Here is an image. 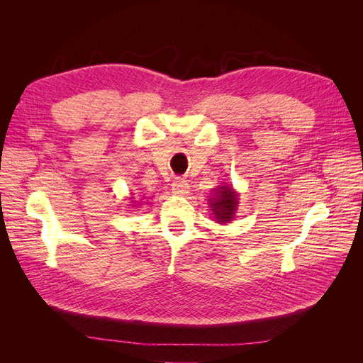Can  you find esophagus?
Listing matches in <instances>:
<instances>
[{"mask_svg": "<svg viewBox=\"0 0 363 363\" xmlns=\"http://www.w3.org/2000/svg\"><path fill=\"white\" fill-rule=\"evenodd\" d=\"M172 191L175 194L184 195V194L189 192V184L184 179H177V180H174V183H172Z\"/></svg>", "mask_w": 363, "mask_h": 363, "instance_id": "34e87169", "label": "esophagus"}]
</instances>
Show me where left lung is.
<instances>
[{
    "label": "left lung",
    "mask_w": 363,
    "mask_h": 363,
    "mask_svg": "<svg viewBox=\"0 0 363 363\" xmlns=\"http://www.w3.org/2000/svg\"><path fill=\"white\" fill-rule=\"evenodd\" d=\"M239 204V194L232 184L219 186L208 200V206L218 224H227L233 221Z\"/></svg>",
    "instance_id": "left-lung-1"
}]
</instances>
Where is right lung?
<instances>
[{
	"mask_svg": "<svg viewBox=\"0 0 363 363\" xmlns=\"http://www.w3.org/2000/svg\"><path fill=\"white\" fill-rule=\"evenodd\" d=\"M131 200H133V199H131ZM133 203H135V200H133ZM135 206H136V204H135Z\"/></svg>",
	"mask_w": 363,
	"mask_h": 363,
	"instance_id": "obj_1",
	"label": "right lung"
}]
</instances>
